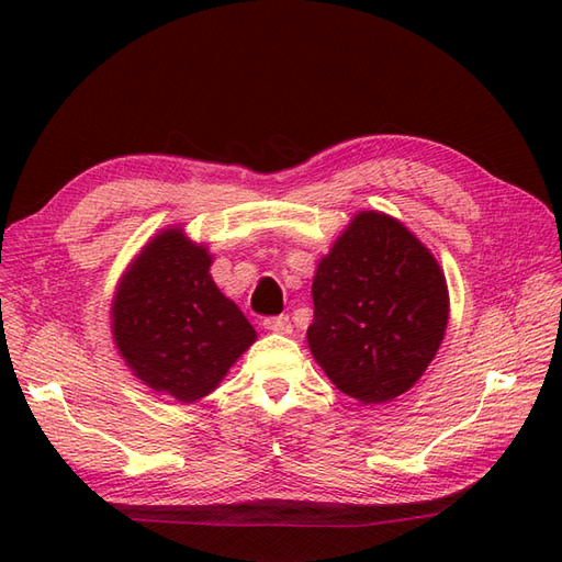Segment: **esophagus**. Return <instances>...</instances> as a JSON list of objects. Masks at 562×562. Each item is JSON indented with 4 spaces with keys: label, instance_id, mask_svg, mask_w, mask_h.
Masks as SVG:
<instances>
[{
    "label": "esophagus",
    "instance_id": "1",
    "mask_svg": "<svg viewBox=\"0 0 562 562\" xmlns=\"http://www.w3.org/2000/svg\"><path fill=\"white\" fill-rule=\"evenodd\" d=\"M262 326L271 333H279V335H291L293 333L291 318H288V316H269V318H265Z\"/></svg>",
    "mask_w": 562,
    "mask_h": 562
}]
</instances>
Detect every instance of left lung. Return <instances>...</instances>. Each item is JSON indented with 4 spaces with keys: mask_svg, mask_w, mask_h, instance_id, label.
<instances>
[{
    "mask_svg": "<svg viewBox=\"0 0 562 562\" xmlns=\"http://www.w3.org/2000/svg\"><path fill=\"white\" fill-rule=\"evenodd\" d=\"M307 342L328 380L359 403L413 389L443 342L450 295L434 252L396 217L356 213L316 265Z\"/></svg>",
    "mask_w": 562,
    "mask_h": 562,
    "instance_id": "left-lung-1",
    "label": "left lung"
}]
</instances>
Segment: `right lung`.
<instances>
[{"label":"right lung","instance_id":"obj_1","mask_svg":"<svg viewBox=\"0 0 562 562\" xmlns=\"http://www.w3.org/2000/svg\"><path fill=\"white\" fill-rule=\"evenodd\" d=\"M209 246L166 227L116 283L112 339L124 363L155 394L194 403L217 389L258 339L244 312L211 277Z\"/></svg>","mask_w":562,"mask_h":562}]
</instances>
